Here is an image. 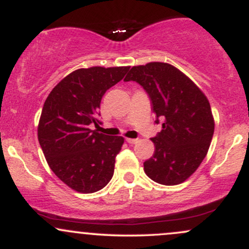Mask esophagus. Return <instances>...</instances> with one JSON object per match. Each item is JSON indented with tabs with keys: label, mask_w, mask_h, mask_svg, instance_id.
<instances>
[{
	"label": "esophagus",
	"mask_w": 249,
	"mask_h": 249,
	"mask_svg": "<svg viewBox=\"0 0 249 249\" xmlns=\"http://www.w3.org/2000/svg\"><path fill=\"white\" fill-rule=\"evenodd\" d=\"M126 142H128V144H136V142H138V139H137V138H127Z\"/></svg>",
	"instance_id": "esophagus-1"
}]
</instances>
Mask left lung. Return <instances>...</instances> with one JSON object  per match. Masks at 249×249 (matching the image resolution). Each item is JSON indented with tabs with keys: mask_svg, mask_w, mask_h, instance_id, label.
<instances>
[{
	"mask_svg": "<svg viewBox=\"0 0 249 249\" xmlns=\"http://www.w3.org/2000/svg\"><path fill=\"white\" fill-rule=\"evenodd\" d=\"M124 81L142 85L156 113L154 123L162 122V130L151 138L156 148L144 162L145 173L167 186L185 181L204 160L213 138L214 121L206 96L167 63L133 67Z\"/></svg>",
	"mask_w": 249,
	"mask_h": 249,
	"instance_id": "1",
	"label": "left lung"
}]
</instances>
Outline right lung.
<instances>
[{
    "instance_id": "add662e5",
    "label": "right lung",
    "mask_w": 249,
    "mask_h": 249,
    "mask_svg": "<svg viewBox=\"0 0 249 249\" xmlns=\"http://www.w3.org/2000/svg\"><path fill=\"white\" fill-rule=\"evenodd\" d=\"M128 67L78 69L48 96L38 124V142L53 172L81 193L107 185L124 138L91 130L99 126V107L107 91L124 78Z\"/></svg>"
}]
</instances>
